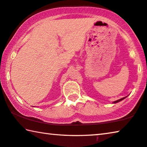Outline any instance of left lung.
<instances>
[{
  "label": "left lung",
  "mask_w": 147,
  "mask_h": 147,
  "mask_svg": "<svg viewBox=\"0 0 147 147\" xmlns=\"http://www.w3.org/2000/svg\"><path fill=\"white\" fill-rule=\"evenodd\" d=\"M126 97H127V96H126V97H122V98H121V99H118V100H116V101H114L113 103H118V102H120V101H122L123 99H124L125 98H126Z\"/></svg>",
  "instance_id": "8db88e82"
}]
</instances>
